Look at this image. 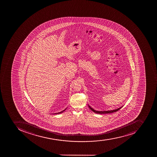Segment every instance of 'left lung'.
<instances>
[{"mask_svg": "<svg viewBox=\"0 0 157 157\" xmlns=\"http://www.w3.org/2000/svg\"><path fill=\"white\" fill-rule=\"evenodd\" d=\"M89 108H90V109L92 110V111H93L94 113H98V114H106V113H115L116 111H117L118 110H119L120 109H121V108H122V106H121L120 108H118V109H114V110H108V111H96V110H94V109H93L91 107V106H89Z\"/></svg>", "mask_w": 157, "mask_h": 157, "instance_id": "obj_1", "label": "left lung"}]
</instances>
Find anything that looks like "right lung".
Listing matches in <instances>:
<instances>
[{
    "instance_id": "add662e5",
    "label": "right lung",
    "mask_w": 157,
    "mask_h": 157,
    "mask_svg": "<svg viewBox=\"0 0 157 157\" xmlns=\"http://www.w3.org/2000/svg\"><path fill=\"white\" fill-rule=\"evenodd\" d=\"M66 109H65L64 110H63V111H61V112H59V113H54V114H60V113H63V111H64L65 110H66Z\"/></svg>"
}]
</instances>
